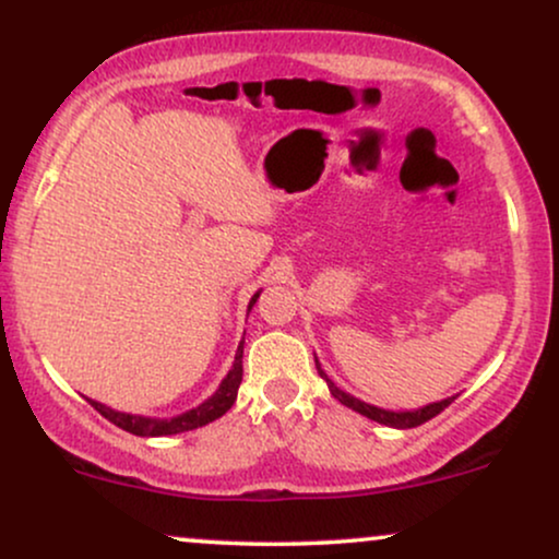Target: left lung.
<instances>
[{
	"label": "left lung",
	"instance_id": "8db88e82",
	"mask_svg": "<svg viewBox=\"0 0 559 559\" xmlns=\"http://www.w3.org/2000/svg\"><path fill=\"white\" fill-rule=\"evenodd\" d=\"M316 368L320 378H325V383H329L333 400H338L342 404H346V407H352L355 413L365 415V418L376 420V423H383V426H391V428H415V426H423V423H428L431 418H436V415L441 413V409L449 407V404L454 402V396H449V400H441V402H433V404H426V407L420 409H413V413H389V409H381V407H373V404H365L357 400V396H349L346 391H342L336 386V383L331 381L329 376L320 370V365L316 360Z\"/></svg>",
	"mask_w": 559,
	"mask_h": 559
}]
</instances>
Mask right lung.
Masks as SVG:
<instances>
[{"mask_svg":"<svg viewBox=\"0 0 559 559\" xmlns=\"http://www.w3.org/2000/svg\"><path fill=\"white\" fill-rule=\"evenodd\" d=\"M260 294H254V299L249 301V307L258 301ZM241 357H243V342L239 344V352H236V360H234V368L228 370V376L223 378L221 389L215 391L213 396H210L207 402H202L199 407L189 409V413L178 415V418H170V420H159V418H141V415H128V413H118V409H110L105 407V404L92 402V407L96 409L99 415H105L107 420L115 423L118 428H123V431L133 433V436H170V433H183V431H194V428H202L207 426V423H213L221 418V415H226L230 407H234L236 402V394H239V383H241V376H243V368H241Z\"/></svg>","mask_w":559,"mask_h":559,"instance_id":"add662e5","label":"right lung"}]
</instances>
